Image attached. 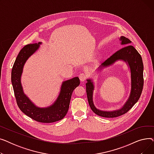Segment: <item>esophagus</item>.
<instances>
[{"mask_svg":"<svg viewBox=\"0 0 154 154\" xmlns=\"http://www.w3.org/2000/svg\"><path fill=\"white\" fill-rule=\"evenodd\" d=\"M79 79L80 80V82H82L84 81H85V79H86V76L84 74H83V73H82V74H80L79 75Z\"/></svg>","mask_w":154,"mask_h":154,"instance_id":"obj_1","label":"esophagus"}]
</instances>
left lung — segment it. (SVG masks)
<instances>
[{"label": "left lung", "instance_id": "obj_1", "mask_svg": "<svg viewBox=\"0 0 154 154\" xmlns=\"http://www.w3.org/2000/svg\"><path fill=\"white\" fill-rule=\"evenodd\" d=\"M120 44L126 45L113 54L110 57L104 61L97 69L99 72L106 69L117 61H123L126 63L131 73V92L124 104L119 109L114 110H102L97 108L94 103L93 96L95 89L94 80L87 79L86 83V92L88 102L92 110L97 116L114 118L122 116L130 110L135 103L139 100L141 95L143 85V65L141 55L131 45L132 42L125 37L119 38Z\"/></svg>", "mask_w": 154, "mask_h": 154}]
</instances>
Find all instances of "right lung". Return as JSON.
<instances>
[{
	"label": "right lung",
	"mask_w": 154,
	"mask_h": 154,
	"mask_svg": "<svg viewBox=\"0 0 154 154\" xmlns=\"http://www.w3.org/2000/svg\"><path fill=\"white\" fill-rule=\"evenodd\" d=\"M42 42H39L23 47L14 63L11 73V81L17 103L20 110L37 122L52 123L62 119L69 110L72 92L80 84V80L75 77L62 82L57 98L51 106L40 107L23 92L21 77L24 65L31 55L38 50Z\"/></svg>",
	"instance_id": "obj_1"
}]
</instances>
